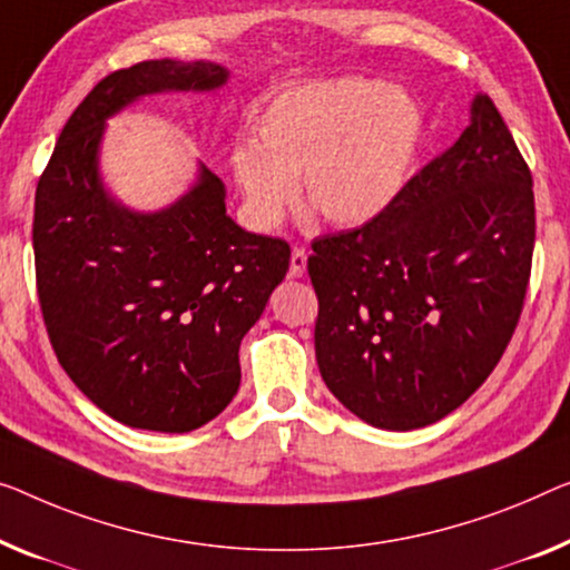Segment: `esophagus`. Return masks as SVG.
<instances>
[{"mask_svg": "<svg viewBox=\"0 0 570 570\" xmlns=\"http://www.w3.org/2000/svg\"><path fill=\"white\" fill-rule=\"evenodd\" d=\"M304 274H307V253H304L302 248H294L292 263H288V276L302 278Z\"/></svg>", "mask_w": 570, "mask_h": 570, "instance_id": "obj_1", "label": "esophagus"}]
</instances>
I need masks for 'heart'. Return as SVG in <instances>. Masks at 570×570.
<instances>
[{"mask_svg": "<svg viewBox=\"0 0 570 570\" xmlns=\"http://www.w3.org/2000/svg\"><path fill=\"white\" fill-rule=\"evenodd\" d=\"M424 109L366 76L317 81L274 97L253 120V142L230 150V171L253 223L271 227L302 197L325 223L355 227L392 207L417 164Z\"/></svg>", "mask_w": 570, "mask_h": 570, "instance_id": "heart-1", "label": "heart"}]
</instances>
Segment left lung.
<instances>
[{
  "instance_id": "obj_1",
  "label": "left lung",
  "mask_w": 570,
  "mask_h": 570,
  "mask_svg": "<svg viewBox=\"0 0 570 570\" xmlns=\"http://www.w3.org/2000/svg\"><path fill=\"white\" fill-rule=\"evenodd\" d=\"M532 176L487 95L443 156L371 223L312 243L314 353L330 392L381 430H417L502 358L528 294Z\"/></svg>"
}]
</instances>
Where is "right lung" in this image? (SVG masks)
Instances as JSON below:
<instances>
[{"mask_svg": "<svg viewBox=\"0 0 570 570\" xmlns=\"http://www.w3.org/2000/svg\"><path fill=\"white\" fill-rule=\"evenodd\" d=\"M212 61H142L68 117L36 191L32 250L50 345L76 386L127 428L191 432L240 386V340L288 271V243L245 233L207 166L174 204L125 207L99 171L109 117L166 91H215Z\"/></svg>", "mask_w": 570, "mask_h": 570, "instance_id": "obj_1", "label": "right lung"}]
</instances>
